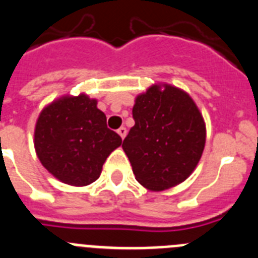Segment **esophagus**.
I'll return each instance as SVG.
<instances>
[{
  "label": "esophagus",
  "mask_w": 258,
  "mask_h": 258,
  "mask_svg": "<svg viewBox=\"0 0 258 258\" xmlns=\"http://www.w3.org/2000/svg\"><path fill=\"white\" fill-rule=\"evenodd\" d=\"M117 133H118V136L121 137L122 140H124L125 136H126V127H125V126L118 127V129H117Z\"/></svg>",
  "instance_id": "obj_1"
}]
</instances>
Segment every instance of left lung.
Returning a JSON list of instances; mask_svg holds the SVG:
<instances>
[{"label":"left lung","instance_id":"8db88e82","mask_svg":"<svg viewBox=\"0 0 258 258\" xmlns=\"http://www.w3.org/2000/svg\"><path fill=\"white\" fill-rule=\"evenodd\" d=\"M163 88L154 85L137 97L136 124L122 143L136 179L151 191L183 182L206 145V124L190 95L172 85Z\"/></svg>","mask_w":258,"mask_h":258}]
</instances>
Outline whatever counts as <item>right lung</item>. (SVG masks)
Segmentation results:
<instances>
[{"label":"right lung","instance_id":"right-lung-1","mask_svg":"<svg viewBox=\"0 0 258 258\" xmlns=\"http://www.w3.org/2000/svg\"><path fill=\"white\" fill-rule=\"evenodd\" d=\"M121 137L107 127L106 115L88 95L63 97L42 109L35 149L41 164L59 181L86 186L97 181Z\"/></svg>","mask_w":258,"mask_h":258}]
</instances>
